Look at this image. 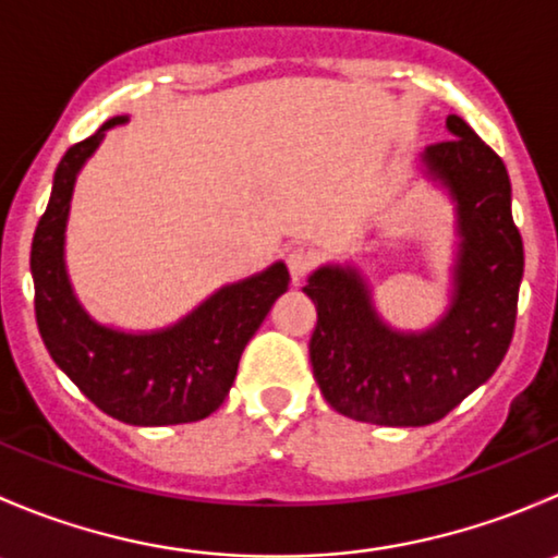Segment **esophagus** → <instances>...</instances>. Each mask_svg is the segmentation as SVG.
Here are the masks:
<instances>
[{
  "mask_svg": "<svg viewBox=\"0 0 558 558\" xmlns=\"http://www.w3.org/2000/svg\"><path fill=\"white\" fill-rule=\"evenodd\" d=\"M286 264H289V272L296 283V280L305 278V275L315 267V253L307 251V247H291V251L286 253Z\"/></svg>",
  "mask_w": 558,
  "mask_h": 558,
  "instance_id": "esophagus-1",
  "label": "esophagus"
}]
</instances>
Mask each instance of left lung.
Returning a JSON list of instances; mask_svg holds the SVG:
<instances>
[{
  "label": "left lung",
  "instance_id": "obj_1",
  "mask_svg": "<svg viewBox=\"0 0 558 558\" xmlns=\"http://www.w3.org/2000/svg\"><path fill=\"white\" fill-rule=\"evenodd\" d=\"M424 150L432 180L456 202L459 251L446 315L424 331H397L353 267L315 269L305 291L318 320L311 364L337 413L380 426H426L448 415L502 364L515 329L523 243L510 213L502 159L461 121Z\"/></svg>",
  "mask_w": 558,
  "mask_h": 558
}]
</instances>
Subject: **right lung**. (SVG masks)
Returning a JSON list of instances; mask_svg holds the SVG:
<instances>
[{
    "label": "right lung",
    "instance_id": "obj_1",
    "mask_svg": "<svg viewBox=\"0 0 558 558\" xmlns=\"http://www.w3.org/2000/svg\"><path fill=\"white\" fill-rule=\"evenodd\" d=\"M126 121V116L110 118L97 134L72 145L56 167L53 191L32 240L39 337L61 373L102 413L132 426L191 424L221 408L247 340L291 278L286 264L275 262L253 278L218 289L178 324L140 335L97 324L83 311L64 267L72 189L107 129Z\"/></svg>",
    "mask_w": 558,
    "mask_h": 558
}]
</instances>
